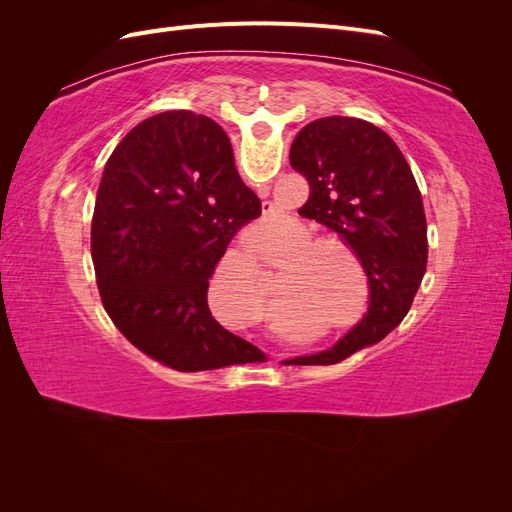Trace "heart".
<instances>
[{
    "label": "heart",
    "mask_w": 512,
    "mask_h": 512,
    "mask_svg": "<svg viewBox=\"0 0 512 512\" xmlns=\"http://www.w3.org/2000/svg\"><path fill=\"white\" fill-rule=\"evenodd\" d=\"M284 245L292 243L286 252V262L277 273L273 299L280 305V314H271V329H305L309 324L324 322L348 309L352 299L350 286L337 271L335 252H350V247L335 237H312V230L303 224H292L284 232ZM245 262L254 260L250 245L241 247ZM250 316H260V303L250 299Z\"/></svg>",
    "instance_id": "1"
}]
</instances>
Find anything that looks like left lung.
Returning a JSON list of instances; mask_svg holds the SVG:
<instances>
[{"mask_svg":"<svg viewBox=\"0 0 512 512\" xmlns=\"http://www.w3.org/2000/svg\"><path fill=\"white\" fill-rule=\"evenodd\" d=\"M290 164L309 183L301 215L337 232L369 280L363 320L297 365H333L378 344L406 318L427 269V220L412 170L393 138L354 117H322L297 134Z\"/></svg>","mask_w":512,"mask_h":512,"instance_id":"1","label":"left lung"}]
</instances>
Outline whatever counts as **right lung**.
<instances>
[{
    "label": "right lung",
    "instance_id": "add662e5",
    "mask_svg": "<svg viewBox=\"0 0 512 512\" xmlns=\"http://www.w3.org/2000/svg\"><path fill=\"white\" fill-rule=\"evenodd\" d=\"M260 211L213 119L166 111L132 128L104 166L91 222L100 299L121 335L177 371L265 361L207 303L215 265Z\"/></svg>",
    "mask_w": 512,
    "mask_h": 512
}]
</instances>
